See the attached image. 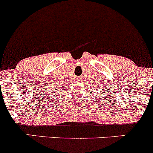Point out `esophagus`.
Returning <instances> with one entry per match:
<instances>
[{"mask_svg": "<svg viewBox=\"0 0 153 153\" xmlns=\"http://www.w3.org/2000/svg\"><path fill=\"white\" fill-rule=\"evenodd\" d=\"M76 79H77V80H79V79H78V77H77V78H76Z\"/></svg>", "mask_w": 153, "mask_h": 153, "instance_id": "esophagus-1", "label": "esophagus"}]
</instances>
